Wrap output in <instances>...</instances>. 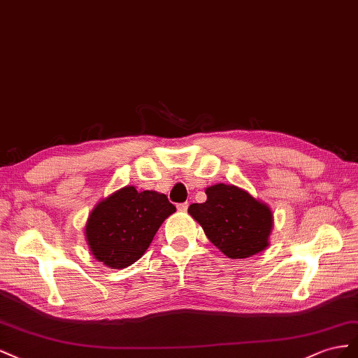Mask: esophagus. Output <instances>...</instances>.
I'll list each match as a JSON object with an SVG mask.
<instances>
[{
  "label": "esophagus",
  "instance_id": "obj_1",
  "mask_svg": "<svg viewBox=\"0 0 358 358\" xmlns=\"http://www.w3.org/2000/svg\"><path fill=\"white\" fill-rule=\"evenodd\" d=\"M177 208H178V211H187V208H189V202H182V203H178Z\"/></svg>",
  "mask_w": 358,
  "mask_h": 358
}]
</instances>
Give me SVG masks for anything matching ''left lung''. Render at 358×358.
Returning a JSON list of instances; mask_svg holds the SVG:
<instances>
[{
    "instance_id": "left-lung-1",
    "label": "left lung",
    "mask_w": 358,
    "mask_h": 358,
    "mask_svg": "<svg viewBox=\"0 0 358 358\" xmlns=\"http://www.w3.org/2000/svg\"><path fill=\"white\" fill-rule=\"evenodd\" d=\"M206 193L207 201L192 203L187 211L223 255L243 259L268 248L274 222L267 203L224 182L207 187Z\"/></svg>"
}]
</instances>
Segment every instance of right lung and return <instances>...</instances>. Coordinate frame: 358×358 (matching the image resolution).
Returning a JSON list of instances; mask_svg holds the SVG:
<instances>
[{
  "instance_id": "1",
  "label": "right lung",
  "mask_w": 358,
  "mask_h": 358,
  "mask_svg": "<svg viewBox=\"0 0 358 358\" xmlns=\"http://www.w3.org/2000/svg\"><path fill=\"white\" fill-rule=\"evenodd\" d=\"M176 207L166 195L124 186L96 203L85 223V240L93 257L110 268H126L147 252Z\"/></svg>"
}]
</instances>
